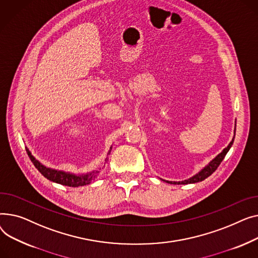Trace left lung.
I'll return each mask as SVG.
<instances>
[{
	"label": "left lung",
	"mask_w": 258,
	"mask_h": 258,
	"mask_svg": "<svg viewBox=\"0 0 258 258\" xmlns=\"http://www.w3.org/2000/svg\"><path fill=\"white\" fill-rule=\"evenodd\" d=\"M235 126H236V124H235ZM235 129H236V127H235ZM235 129H234V132H235ZM233 141H234V138L230 142V144L227 146V148H225L215 159L211 160L203 170H201L198 174L192 176L191 178H189L187 180H184V181H179V182H176V181H166V180H163V181H165V182H168V183H171V184H188V183H196V182H200V181H203L204 179L209 177L211 174H213L218 169V166L221 164V162L225 158L226 154L228 153L229 149L231 148V146L233 144Z\"/></svg>",
	"instance_id": "1"
}]
</instances>
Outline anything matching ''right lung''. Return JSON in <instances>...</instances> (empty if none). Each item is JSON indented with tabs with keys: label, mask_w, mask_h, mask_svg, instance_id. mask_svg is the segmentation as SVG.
I'll return each mask as SVG.
<instances>
[{
	"label": "right lung",
	"mask_w": 258,
	"mask_h": 258,
	"mask_svg": "<svg viewBox=\"0 0 258 258\" xmlns=\"http://www.w3.org/2000/svg\"><path fill=\"white\" fill-rule=\"evenodd\" d=\"M110 151H111V148L109 150L108 154H110ZM27 153H28L29 158L31 159V161L35 165V168L42 174L43 177L53 181V182L62 184V185H66V186L78 187V186H83V185L89 184L90 181L95 180L97 178L98 174H99L100 169L97 170V171H93L92 173H88V174H85V175H79V176L71 174V173H66L63 171L53 170V169L47 168V166H44L38 160H36L31 155V153H30V151L28 149H27ZM107 160H108V158L105 159V163L107 162Z\"/></svg>",
	"instance_id": "obj_1"
}]
</instances>
